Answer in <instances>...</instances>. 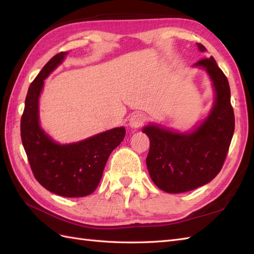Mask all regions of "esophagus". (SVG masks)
I'll list each match as a JSON object with an SVG mask.
<instances>
[{
  "label": "esophagus",
  "mask_w": 254,
  "mask_h": 254,
  "mask_svg": "<svg viewBox=\"0 0 254 254\" xmlns=\"http://www.w3.org/2000/svg\"><path fill=\"white\" fill-rule=\"evenodd\" d=\"M146 121V117L143 115L142 112H135L133 113L130 118V127L133 128H137L142 127L143 124Z\"/></svg>",
  "instance_id": "34e87169"
}]
</instances>
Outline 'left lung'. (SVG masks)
<instances>
[{
  "label": "left lung",
  "mask_w": 254,
  "mask_h": 254,
  "mask_svg": "<svg viewBox=\"0 0 254 254\" xmlns=\"http://www.w3.org/2000/svg\"><path fill=\"white\" fill-rule=\"evenodd\" d=\"M201 52L206 51L197 44ZM195 66L208 73L216 93L212 111L190 133H177L157 126L145 127L149 137L146 165L153 182L168 193H182L206 185L222 170L235 131L228 79L213 57Z\"/></svg>",
  "instance_id": "8db88e82"
}]
</instances>
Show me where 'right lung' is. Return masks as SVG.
Masks as SVG:
<instances>
[{
  "label": "right lung",
  "mask_w": 254,
  "mask_h": 254,
  "mask_svg": "<svg viewBox=\"0 0 254 254\" xmlns=\"http://www.w3.org/2000/svg\"><path fill=\"white\" fill-rule=\"evenodd\" d=\"M53 57L29 86L20 120V136L36 180L48 191L65 197L89 195L98 187L111 152L126 136L123 127L97 134L74 144L52 141L39 126L38 101L44 80L65 58Z\"/></svg>",
  "instance_id": "right-lung-1"
}]
</instances>
